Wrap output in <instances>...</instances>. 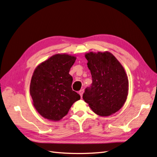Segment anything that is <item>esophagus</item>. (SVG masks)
Instances as JSON below:
<instances>
[{
	"instance_id": "esophagus-1",
	"label": "esophagus",
	"mask_w": 157,
	"mask_h": 157,
	"mask_svg": "<svg viewBox=\"0 0 157 157\" xmlns=\"http://www.w3.org/2000/svg\"><path fill=\"white\" fill-rule=\"evenodd\" d=\"M83 93H84V90H80L79 91V92H78V94H80V97H82V94H83Z\"/></svg>"
}]
</instances>
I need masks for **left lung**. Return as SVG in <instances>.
Returning <instances> with one entry per match:
<instances>
[{
  "label": "left lung",
  "instance_id": "obj_1",
  "mask_svg": "<svg viewBox=\"0 0 157 157\" xmlns=\"http://www.w3.org/2000/svg\"><path fill=\"white\" fill-rule=\"evenodd\" d=\"M92 83L86 88L83 99L100 117L118 111L126 101L129 89L128 76L121 63L111 52L85 54Z\"/></svg>",
  "mask_w": 157,
  "mask_h": 157
}]
</instances>
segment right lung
<instances>
[{
	"mask_svg": "<svg viewBox=\"0 0 157 157\" xmlns=\"http://www.w3.org/2000/svg\"><path fill=\"white\" fill-rule=\"evenodd\" d=\"M77 59L67 54H57L35 68L30 84L33 106L40 115L52 121H59L80 99L71 88V67Z\"/></svg>",
	"mask_w": 157,
	"mask_h": 157,
	"instance_id": "right-lung-1",
	"label": "right lung"
}]
</instances>
